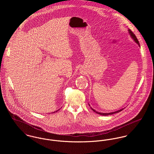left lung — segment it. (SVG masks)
<instances>
[{"label": "left lung", "mask_w": 154, "mask_h": 154, "mask_svg": "<svg viewBox=\"0 0 154 154\" xmlns=\"http://www.w3.org/2000/svg\"><path fill=\"white\" fill-rule=\"evenodd\" d=\"M129 31V34H130V35H131V37H132V39L134 41V42H136L137 44L139 45V46H140V44H139V41H138V40H137V38H136V35L134 34V33L132 32V31L131 30V29H129L128 30ZM89 107H91L90 106V105L89 104ZM91 110H92L93 111H94V112H95L96 113H97V114H100V115H102V116H108V115H111V114H115V113H117V112H120V111H122V110H123L124 109H120V110H118V111H114V112H108V113H104V112H98V111H95V110H94V109H92V107H91Z\"/></svg>", "instance_id": "obj_1"}]
</instances>
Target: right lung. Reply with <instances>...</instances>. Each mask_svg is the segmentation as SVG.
<instances>
[{
	"mask_svg": "<svg viewBox=\"0 0 154 154\" xmlns=\"http://www.w3.org/2000/svg\"><path fill=\"white\" fill-rule=\"evenodd\" d=\"M60 109H59V110H57V111H54V112H57V111H59V110H60ZM51 113H52V112H51Z\"/></svg>",
	"mask_w": 154,
	"mask_h": 154,
	"instance_id": "right-lung-1",
	"label": "right lung"
}]
</instances>
